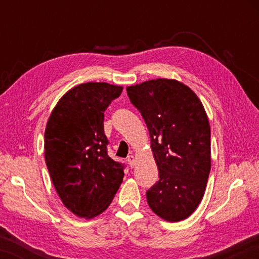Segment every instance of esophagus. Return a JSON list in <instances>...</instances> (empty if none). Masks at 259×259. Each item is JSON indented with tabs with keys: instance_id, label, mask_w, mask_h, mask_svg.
<instances>
[{
	"instance_id": "esophagus-1",
	"label": "esophagus",
	"mask_w": 259,
	"mask_h": 259,
	"mask_svg": "<svg viewBox=\"0 0 259 259\" xmlns=\"http://www.w3.org/2000/svg\"><path fill=\"white\" fill-rule=\"evenodd\" d=\"M126 161H128L129 165L131 166V168H134L135 165V156L134 155H129L128 157H126Z\"/></svg>"
}]
</instances>
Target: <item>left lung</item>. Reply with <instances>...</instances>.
Returning a JSON list of instances; mask_svg holds the SVG:
<instances>
[{
	"mask_svg": "<svg viewBox=\"0 0 259 259\" xmlns=\"http://www.w3.org/2000/svg\"><path fill=\"white\" fill-rule=\"evenodd\" d=\"M126 94L150 131L159 169V182L146 192L147 203L164 221H183L202 200L211 166L203 105L190 88L168 78L128 87Z\"/></svg>",
	"mask_w": 259,
	"mask_h": 259,
	"instance_id": "1",
	"label": "left lung"
}]
</instances>
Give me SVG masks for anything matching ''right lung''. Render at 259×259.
Instances as JSON below:
<instances>
[{
	"label": "right lung",
	"instance_id": "right-lung-1",
	"mask_svg": "<svg viewBox=\"0 0 259 259\" xmlns=\"http://www.w3.org/2000/svg\"><path fill=\"white\" fill-rule=\"evenodd\" d=\"M122 87L89 82L73 88L56 105L45 134L47 168L65 207L93 218L111 204L124 164L108 156L104 112Z\"/></svg>",
	"mask_w": 259,
	"mask_h": 259
}]
</instances>
